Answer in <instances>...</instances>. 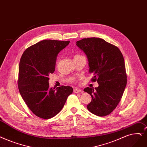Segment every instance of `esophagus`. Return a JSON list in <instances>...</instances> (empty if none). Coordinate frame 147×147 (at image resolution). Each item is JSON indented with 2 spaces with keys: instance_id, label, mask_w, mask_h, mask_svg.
Listing matches in <instances>:
<instances>
[{
  "instance_id": "esophagus-1",
  "label": "esophagus",
  "mask_w": 147,
  "mask_h": 147,
  "mask_svg": "<svg viewBox=\"0 0 147 147\" xmlns=\"http://www.w3.org/2000/svg\"><path fill=\"white\" fill-rule=\"evenodd\" d=\"M73 92H74V93H76V94H77V93H79V92H82V90H81V89H78V88H76V89H74Z\"/></svg>"
}]
</instances>
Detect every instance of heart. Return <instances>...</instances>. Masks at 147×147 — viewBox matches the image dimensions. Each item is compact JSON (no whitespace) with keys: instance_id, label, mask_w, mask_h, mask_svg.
<instances>
[{"instance_id":"1","label":"heart","mask_w":147,"mask_h":147,"mask_svg":"<svg viewBox=\"0 0 147 147\" xmlns=\"http://www.w3.org/2000/svg\"><path fill=\"white\" fill-rule=\"evenodd\" d=\"M80 56V55H76L74 57H77V56Z\"/></svg>"}]
</instances>
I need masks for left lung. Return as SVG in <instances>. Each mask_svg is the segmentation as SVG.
<instances>
[{"instance_id":"obj_1","label":"left lung","mask_w":147,"mask_h":147,"mask_svg":"<svg viewBox=\"0 0 147 147\" xmlns=\"http://www.w3.org/2000/svg\"><path fill=\"white\" fill-rule=\"evenodd\" d=\"M76 45L87 56L89 72L94 74L91 80L98 84L95 89H84L92 97L87 109L95 115L106 116L119 103L127 85L123 54L117 46L98 38H84Z\"/></svg>"}]
</instances>
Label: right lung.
I'll use <instances>...</instances> for the list:
<instances>
[{
  "instance_id": "add662e5",
  "label": "right lung",
  "mask_w": 147,
  "mask_h": 147,
  "mask_svg": "<svg viewBox=\"0 0 147 147\" xmlns=\"http://www.w3.org/2000/svg\"><path fill=\"white\" fill-rule=\"evenodd\" d=\"M69 41L45 40L28 47L19 63V92L36 116L49 119L63 108L73 88L69 86L50 88L49 75L54 73L56 57Z\"/></svg>"
}]
</instances>
